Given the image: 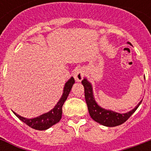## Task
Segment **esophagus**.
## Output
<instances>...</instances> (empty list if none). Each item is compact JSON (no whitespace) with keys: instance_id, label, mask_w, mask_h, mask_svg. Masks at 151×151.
<instances>
[{"instance_id":"1","label":"esophagus","mask_w":151,"mask_h":151,"mask_svg":"<svg viewBox=\"0 0 151 151\" xmlns=\"http://www.w3.org/2000/svg\"><path fill=\"white\" fill-rule=\"evenodd\" d=\"M85 76V71L84 70L81 68H78L76 69L74 73H73V77H74V79H75L76 81H81Z\"/></svg>"}]
</instances>
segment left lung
Segmentation results:
<instances>
[{"instance_id":"left-lung-1","label":"left lung","mask_w":151,"mask_h":151,"mask_svg":"<svg viewBox=\"0 0 151 151\" xmlns=\"http://www.w3.org/2000/svg\"><path fill=\"white\" fill-rule=\"evenodd\" d=\"M81 83L85 88V101L87 103L88 110L90 116L95 122H98L104 126L115 127L123 124L131 117V115L137 110L139 106L142 103V100H141L134 109L124 114H121V113L115 112L111 110H107L105 108L101 107L97 103L95 99L94 94H93L92 85L88 81L87 78H84Z\"/></svg>"}]
</instances>
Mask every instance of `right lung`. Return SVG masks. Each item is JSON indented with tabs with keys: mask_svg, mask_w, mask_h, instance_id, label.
Returning <instances> with one entry per match:
<instances>
[{
	"mask_svg": "<svg viewBox=\"0 0 151 151\" xmlns=\"http://www.w3.org/2000/svg\"><path fill=\"white\" fill-rule=\"evenodd\" d=\"M75 83V81L73 77H71L66 82L63 88V92L61 98L59 99V102L56 103L54 108H52L50 111L45 113L43 114L40 115L38 117H34V118H26L20 115L17 114L16 113L13 111L15 115L18 118H19L22 122L27 124L32 129H37V130H46L49 129L52 125H54L60 121L62 117V113H63V106L64 102L66 100L69 96V93L70 92L72 86Z\"/></svg>",
	"mask_w": 151,
	"mask_h": 151,
	"instance_id": "add662e5",
	"label": "right lung"
}]
</instances>
